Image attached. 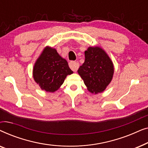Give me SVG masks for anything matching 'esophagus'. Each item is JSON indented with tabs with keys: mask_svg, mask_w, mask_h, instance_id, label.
Listing matches in <instances>:
<instances>
[{
	"mask_svg": "<svg viewBox=\"0 0 148 148\" xmlns=\"http://www.w3.org/2000/svg\"><path fill=\"white\" fill-rule=\"evenodd\" d=\"M79 66V64L78 62L71 61L69 62V67L71 69L72 71H73L75 72L77 71Z\"/></svg>",
	"mask_w": 148,
	"mask_h": 148,
	"instance_id": "obj_1",
	"label": "esophagus"
}]
</instances>
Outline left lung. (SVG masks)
I'll return each instance as SVG.
<instances>
[{
  "instance_id": "8db88e82",
  "label": "left lung",
  "mask_w": 148,
  "mask_h": 148,
  "mask_svg": "<svg viewBox=\"0 0 148 148\" xmlns=\"http://www.w3.org/2000/svg\"><path fill=\"white\" fill-rule=\"evenodd\" d=\"M89 92H104L112 81L114 66L106 52L98 46L89 47L85 51V62L77 71Z\"/></svg>"
}]
</instances>
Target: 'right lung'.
Here are the masks:
<instances>
[{
	"label": "right lung",
	"instance_id": "add662e5",
	"mask_svg": "<svg viewBox=\"0 0 148 148\" xmlns=\"http://www.w3.org/2000/svg\"><path fill=\"white\" fill-rule=\"evenodd\" d=\"M73 72L68 62L55 48L46 46L34 64V81L42 90L54 92L63 84L68 75Z\"/></svg>",
	"mask_w": 148,
	"mask_h": 148
}]
</instances>
